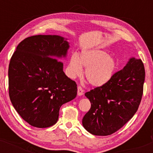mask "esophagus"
<instances>
[{
  "mask_svg": "<svg viewBox=\"0 0 153 153\" xmlns=\"http://www.w3.org/2000/svg\"><path fill=\"white\" fill-rule=\"evenodd\" d=\"M83 94V90H82V88H81V86H78V96H82V95Z\"/></svg>",
  "mask_w": 153,
  "mask_h": 153,
  "instance_id": "esophagus-1",
  "label": "esophagus"
}]
</instances>
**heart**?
I'll return each instance as SVG.
<instances>
[{"mask_svg":"<svg viewBox=\"0 0 153 153\" xmlns=\"http://www.w3.org/2000/svg\"><path fill=\"white\" fill-rule=\"evenodd\" d=\"M85 69V78L95 87L106 85L111 80L117 69V59L99 49L82 51L79 57L72 54L68 66V75L72 78L82 74V67Z\"/></svg>","mask_w":153,"mask_h":153,"instance_id":"b5f03b06","label":"heart"}]
</instances>
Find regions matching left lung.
I'll list each match as a JSON object with an SVG mask.
<instances>
[{
    "label": "left lung",
    "instance_id": "8db88e82",
    "mask_svg": "<svg viewBox=\"0 0 153 153\" xmlns=\"http://www.w3.org/2000/svg\"><path fill=\"white\" fill-rule=\"evenodd\" d=\"M145 72L140 59L131 57L106 85L85 94L91 106L82 118V126L91 134L110 135L132 118L140 106Z\"/></svg>",
    "mask_w": 153,
    "mask_h": 153
}]
</instances>
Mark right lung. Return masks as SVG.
<instances>
[{"instance_id": "add662e5", "label": "right lung", "mask_w": 153, "mask_h": 153, "mask_svg": "<svg viewBox=\"0 0 153 153\" xmlns=\"http://www.w3.org/2000/svg\"><path fill=\"white\" fill-rule=\"evenodd\" d=\"M58 35H36L19 44L10 58L8 88L10 101L22 118L33 127L56 124L61 106L76 97L77 84L63 72L69 49Z\"/></svg>"}]
</instances>
